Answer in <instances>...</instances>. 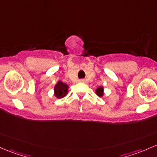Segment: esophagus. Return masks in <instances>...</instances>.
<instances>
[{"label":"esophagus","mask_w":157,"mask_h":157,"mask_svg":"<svg viewBox=\"0 0 157 157\" xmlns=\"http://www.w3.org/2000/svg\"><path fill=\"white\" fill-rule=\"evenodd\" d=\"M80 82H84V80H80Z\"/></svg>","instance_id":"obj_1"}]
</instances>
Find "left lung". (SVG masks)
<instances>
[{"label":"left lung","mask_w":157,"mask_h":157,"mask_svg":"<svg viewBox=\"0 0 157 157\" xmlns=\"http://www.w3.org/2000/svg\"><path fill=\"white\" fill-rule=\"evenodd\" d=\"M96 93H97V94L98 96H100V97H102L103 94H104V89H103V87H101V86L98 87L97 89V90H96Z\"/></svg>","instance_id":"8db88e82"}]
</instances>
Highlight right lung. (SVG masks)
Segmentation results:
<instances>
[{"instance_id":"obj_1","label":"right lung","mask_w":157,"mask_h":157,"mask_svg":"<svg viewBox=\"0 0 157 157\" xmlns=\"http://www.w3.org/2000/svg\"><path fill=\"white\" fill-rule=\"evenodd\" d=\"M68 86L64 82L59 81L54 87V94L57 98H63L68 94Z\"/></svg>"}]
</instances>
